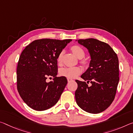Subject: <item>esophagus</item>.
I'll list each match as a JSON object with an SVG mask.
<instances>
[{
  "label": "esophagus",
  "instance_id": "esophagus-1",
  "mask_svg": "<svg viewBox=\"0 0 133 133\" xmlns=\"http://www.w3.org/2000/svg\"><path fill=\"white\" fill-rule=\"evenodd\" d=\"M67 81H68V82H70L73 81V79H71V78H67Z\"/></svg>",
  "mask_w": 133,
  "mask_h": 133
}]
</instances>
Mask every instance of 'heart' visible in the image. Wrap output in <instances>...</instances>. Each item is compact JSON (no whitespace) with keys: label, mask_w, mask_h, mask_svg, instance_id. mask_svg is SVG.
I'll return each instance as SVG.
<instances>
[{"label":"heart","mask_w":133,"mask_h":133,"mask_svg":"<svg viewBox=\"0 0 133 133\" xmlns=\"http://www.w3.org/2000/svg\"><path fill=\"white\" fill-rule=\"evenodd\" d=\"M71 50L73 54L79 58H82L85 56V51L83 48L78 45H74L71 48ZM63 52H61L58 54L57 57L58 63H61L62 59ZM82 72L81 69L79 67H65L61 69L60 71V75L63 76H65L68 78H75Z\"/></svg>","instance_id":"obj_1"}]
</instances>
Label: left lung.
Instances as JSON below:
<instances>
[{
	"instance_id": "obj_1",
	"label": "left lung",
	"mask_w": 133,
	"mask_h": 133,
	"mask_svg": "<svg viewBox=\"0 0 133 133\" xmlns=\"http://www.w3.org/2000/svg\"><path fill=\"white\" fill-rule=\"evenodd\" d=\"M76 41L87 48L90 56L89 67L81 75L85 82L76 81V103L87 112H102L115 98L119 80L118 58L112 48L104 42L94 38ZM89 81L90 86L87 85Z\"/></svg>"
}]
</instances>
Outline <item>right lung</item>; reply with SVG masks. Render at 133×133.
I'll return each mask as SVG.
<instances>
[{"instance_id":"1","label":"right lung","mask_w":133,"mask_h":133,"mask_svg":"<svg viewBox=\"0 0 133 133\" xmlns=\"http://www.w3.org/2000/svg\"><path fill=\"white\" fill-rule=\"evenodd\" d=\"M72 40L41 39L32 41L21 53L17 66V88L28 107L44 111L58 102L67 83L66 77H57V57ZM52 76L53 81H46Z\"/></svg>"}]
</instances>
